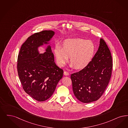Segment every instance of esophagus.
I'll return each instance as SVG.
<instances>
[{"mask_svg": "<svg viewBox=\"0 0 128 128\" xmlns=\"http://www.w3.org/2000/svg\"><path fill=\"white\" fill-rule=\"evenodd\" d=\"M64 74L65 76H68V75L69 74V72H67V71H64Z\"/></svg>", "mask_w": 128, "mask_h": 128, "instance_id": "esophagus-1", "label": "esophagus"}]
</instances>
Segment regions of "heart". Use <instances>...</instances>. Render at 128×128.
Returning <instances> with one entry per match:
<instances>
[{"mask_svg": "<svg viewBox=\"0 0 128 128\" xmlns=\"http://www.w3.org/2000/svg\"><path fill=\"white\" fill-rule=\"evenodd\" d=\"M96 46L90 40L82 38L67 39L54 50L57 64L64 66L70 57V66L81 70L88 66L92 61L96 52Z\"/></svg>", "mask_w": 128, "mask_h": 128, "instance_id": "1", "label": "heart"}]
</instances>
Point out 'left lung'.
Here are the masks:
<instances>
[{"mask_svg":"<svg viewBox=\"0 0 128 128\" xmlns=\"http://www.w3.org/2000/svg\"><path fill=\"white\" fill-rule=\"evenodd\" d=\"M112 66L110 50L105 40L100 39L98 49L89 65L71 75L76 97L85 103L98 100L109 83Z\"/></svg>","mask_w":128,"mask_h":128,"instance_id":"obj_1","label":"left lung"}]
</instances>
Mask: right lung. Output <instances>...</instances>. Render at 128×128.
<instances>
[{
  "label": "right lung",
  "instance_id": "right-lung-1",
  "mask_svg": "<svg viewBox=\"0 0 128 128\" xmlns=\"http://www.w3.org/2000/svg\"><path fill=\"white\" fill-rule=\"evenodd\" d=\"M54 34L43 30L28 37L23 44L17 60V71L25 92L38 101L48 100L54 93L63 76V70L56 65L51 48L39 54L38 47L47 44Z\"/></svg>",
  "mask_w": 128,
  "mask_h": 128
}]
</instances>
